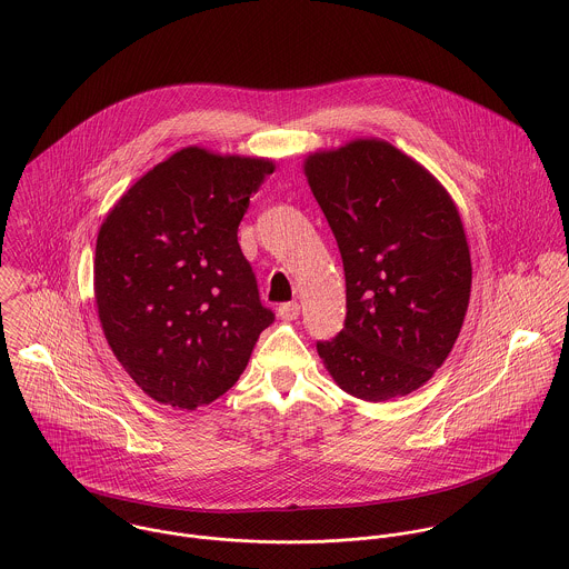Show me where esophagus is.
I'll list each match as a JSON object with an SVG mask.
<instances>
[{"mask_svg": "<svg viewBox=\"0 0 569 569\" xmlns=\"http://www.w3.org/2000/svg\"><path fill=\"white\" fill-rule=\"evenodd\" d=\"M278 316H280V320H284V322H293V320L300 316V305H298V302L280 305V307H278Z\"/></svg>", "mask_w": 569, "mask_h": 569, "instance_id": "1", "label": "esophagus"}]
</instances>
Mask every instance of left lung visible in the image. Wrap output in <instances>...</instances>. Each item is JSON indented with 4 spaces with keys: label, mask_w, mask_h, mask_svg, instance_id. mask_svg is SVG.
<instances>
[{
    "label": "left lung",
    "mask_w": 569,
    "mask_h": 569,
    "mask_svg": "<svg viewBox=\"0 0 569 569\" xmlns=\"http://www.w3.org/2000/svg\"><path fill=\"white\" fill-rule=\"evenodd\" d=\"M305 172L341 253L346 320L318 352L335 383L390 401L449 357L471 296V253L438 179L383 140L307 158Z\"/></svg>",
    "instance_id": "8db88e82"
}]
</instances>
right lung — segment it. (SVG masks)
I'll return each mask as SVG.
<instances>
[{"instance_id":"obj_1","label":"right lung","mask_w":569,"mask_h":569,"mask_svg":"<svg viewBox=\"0 0 569 569\" xmlns=\"http://www.w3.org/2000/svg\"><path fill=\"white\" fill-rule=\"evenodd\" d=\"M273 162L188 147L140 177L100 226L93 293L104 337L153 401L208 406L243 375L273 313L239 244Z\"/></svg>"}]
</instances>
